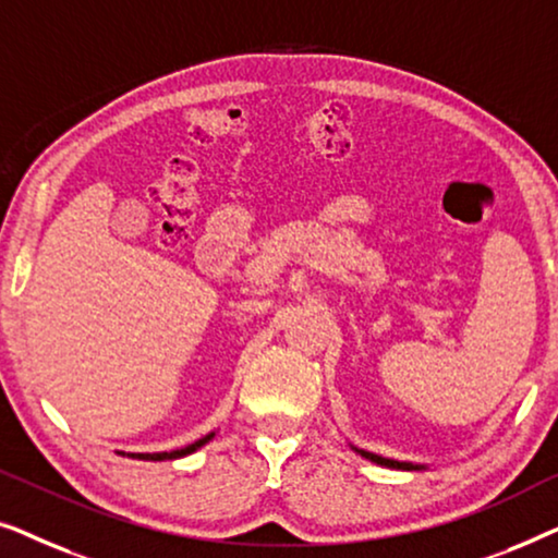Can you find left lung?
Segmentation results:
<instances>
[{
	"label": "left lung",
	"instance_id": "8db88e82",
	"mask_svg": "<svg viewBox=\"0 0 558 558\" xmlns=\"http://www.w3.org/2000/svg\"><path fill=\"white\" fill-rule=\"evenodd\" d=\"M355 452H361L365 460L380 464V468H393V470H422V464H411V462H399V460H388V457H380V454H373V452H363V449H355Z\"/></svg>",
	"mask_w": 558,
	"mask_h": 558
}]
</instances>
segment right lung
<instances>
[{
  "label": "right lung",
  "instance_id": "1",
  "mask_svg": "<svg viewBox=\"0 0 558 558\" xmlns=\"http://www.w3.org/2000/svg\"><path fill=\"white\" fill-rule=\"evenodd\" d=\"M213 439V434H208V437L197 439L193 441V445L182 447V449H172V452H155V454H132L134 460H151V462H162V460H178V457H185V454H193L195 449H201L203 445H208V441Z\"/></svg>",
  "mask_w": 558,
  "mask_h": 558
}]
</instances>
